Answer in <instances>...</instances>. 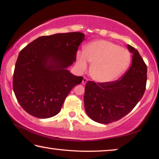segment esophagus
I'll use <instances>...</instances> for the list:
<instances>
[{"instance_id": "esophagus-1", "label": "esophagus", "mask_w": 159, "mask_h": 159, "mask_svg": "<svg viewBox=\"0 0 159 159\" xmlns=\"http://www.w3.org/2000/svg\"><path fill=\"white\" fill-rule=\"evenodd\" d=\"M87 80H88V79H87V78H86V77H84V79H83V80H82V84H84V85L86 84Z\"/></svg>"}]
</instances>
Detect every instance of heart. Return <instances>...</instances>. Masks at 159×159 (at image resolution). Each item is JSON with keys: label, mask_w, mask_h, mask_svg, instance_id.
Masks as SVG:
<instances>
[{"label": "heart", "mask_w": 159, "mask_h": 159, "mask_svg": "<svg viewBox=\"0 0 159 159\" xmlns=\"http://www.w3.org/2000/svg\"><path fill=\"white\" fill-rule=\"evenodd\" d=\"M88 61L92 62L90 74L98 83L107 84L117 80L129 67L130 52L110 41L95 40L84 47V52H78L76 62L81 70H86Z\"/></svg>", "instance_id": "heart-1"}]
</instances>
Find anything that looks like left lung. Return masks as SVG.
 <instances>
[{"mask_svg": "<svg viewBox=\"0 0 159 159\" xmlns=\"http://www.w3.org/2000/svg\"><path fill=\"white\" fill-rule=\"evenodd\" d=\"M127 48L133 53V60L121 79L107 84L86 83L85 110L93 121L102 124L117 121L133 110L144 94L147 66L136 49L129 44Z\"/></svg>", "mask_w": 159, "mask_h": 159, "instance_id": "1", "label": "left lung"}]
</instances>
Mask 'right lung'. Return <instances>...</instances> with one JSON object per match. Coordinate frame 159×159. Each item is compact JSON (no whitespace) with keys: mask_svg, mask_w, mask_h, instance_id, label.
Here are the masks:
<instances>
[{"mask_svg":"<svg viewBox=\"0 0 159 159\" xmlns=\"http://www.w3.org/2000/svg\"><path fill=\"white\" fill-rule=\"evenodd\" d=\"M80 32L42 36L21 50L15 65L13 89L22 108L45 119L60 112L63 102L82 76L67 70L76 60L85 39Z\"/></svg>","mask_w":159,"mask_h":159,"instance_id":"obj_1","label":"right lung"}]
</instances>
